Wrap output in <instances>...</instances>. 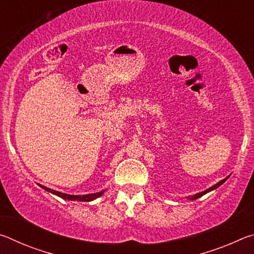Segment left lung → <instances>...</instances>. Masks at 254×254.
I'll list each match as a JSON object with an SVG mask.
<instances>
[{
    "label": "left lung",
    "instance_id": "1",
    "mask_svg": "<svg viewBox=\"0 0 254 254\" xmlns=\"http://www.w3.org/2000/svg\"><path fill=\"white\" fill-rule=\"evenodd\" d=\"M229 179V177H226L225 179H223V180H221L220 183H217V184H215L214 186H212V187H209L208 189H206V190H204V191H201V192H198V194H195L194 196H189L188 197V199H190V200H194V199H197V198H199V197H201L203 195H205V194H207V192H209V191H212V190H214V189H216L217 187H220L222 184H224L226 180Z\"/></svg>",
    "mask_w": 254,
    "mask_h": 254
}]
</instances>
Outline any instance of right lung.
<instances>
[{"label": "right lung", "mask_w": 254, "mask_h": 254, "mask_svg": "<svg viewBox=\"0 0 254 254\" xmlns=\"http://www.w3.org/2000/svg\"><path fill=\"white\" fill-rule=\"evenodd\" d=\"M39 186L41 188H44L45 190L51 192V194L62 197L63 199L79 200V201H91V200H94V199L98 198V197H101L103 194H104V191H105V190H102L100 192H95V194H87V195H68V194H64V192L54 190V189H51V188H47L45 186H42V185H39Z\"/></svg>", "instance_id": "1"}]
</instances>
